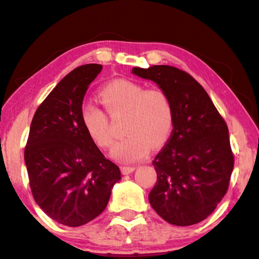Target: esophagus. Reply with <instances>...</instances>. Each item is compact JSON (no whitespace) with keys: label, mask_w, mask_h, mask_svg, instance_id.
<instances>
[{"label":"esophagus","mask_w":259,"mask_h":259,"mask_svg":"<svg viewBox=\"0 0 259 259\" xmlns=\"http://www.w3.org/2000/svg\"><path fill=\"white\" fill-rule=\"evenodd\" d=\"M122 173L123 175H130V173H133L136 167L135 166H122Z\"/></svg>","instance_id":"esophagus-1"}]
</instances>
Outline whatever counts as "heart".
Here are the masks:
<instances>
[{
  "instance_id": "1",
  "label": "heart",
  "mask_w": 259,
  "mask_h": 259,
  "mask_svg": "<svg viewBox=\"0 0 259 259\" xmlns=\"http://www.w3.org/2000/svg\"><path fill=\"white\" fill-rule=\"evenodd\" d=\"M100 98L110 115L126 114L123 138L114 145L111 156L122 163H134L148 156L151 149L166 143L173 128V108L167 94L149 90L130 80L117 79L107 83ZM81 122L91 140L99 148L113 144L107 114L95 105L81 110Z\"/></svg>"
}]
</instances>
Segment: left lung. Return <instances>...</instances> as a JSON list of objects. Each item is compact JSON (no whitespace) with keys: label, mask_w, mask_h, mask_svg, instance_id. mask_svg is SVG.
Listing matches in <instances>:
<instances>
[{"label":"left lung","mask_w":259,"mask_h":259,"mask_svg":"<svg viewBox=\"0 0 259 259\" xmlns=\"http://www.w3.org/2000/svg\"><path fill=\"white\" fill-rule=\"evenodd\" d=\"M171 100L173 129L154 157L157 183L149 194L156 213L175 226H192L213 213L226 195L234 168L229 131L201 84L167 65L134 67Z\"/></svg>","instance_id":"left-lung-1"}]
</instances>
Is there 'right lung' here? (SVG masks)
<instances>
[{"instance_id": "obj_1", "label": "right lung", "mask_w": 259, "mask_h": 259, "mask_svg": "<svg viewBox=\"0 0 259 259\" xmlns=\"http://www.w3.org/2000/svg\"><path fill=\"white\" fill-rule=\"evenodd\" d=\"M102 69L87 64L69 72L38 107L24 160L34 201L58 223L80 227L106 209L121 180L81 122L84 94Z\"/></svg>"}]
</instances>
